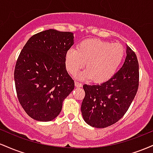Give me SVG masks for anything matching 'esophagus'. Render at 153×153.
<instances>
[{
  "mask_svg": "<svg viewBox=\"0 0 153 153\" xmlns=\"http://www.w3.org/2000/svg\"><path fill=\"white\" fill-rule=\"evenodd\" d=\"M75 85L76 86L77 88H80L82 86V84L80 83V82H79L78 81H75Z\"/></svg>",
  "mask_w": 153,
  "mask_h": 153,
  "instance_id": "esophagus-1",
  "label": "esophagus"
}]
</instances>
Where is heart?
Wrapping results in <instances>:
<instances>
[{"mask_svg": "<svg viewBox=\"0 0 153 153\" xmlns=\"http://www.w3.org/2000/svg\"><path fill=\"white\" fill-rule=\"evenodd\" d=\"M125 50L119 44L97 39L84 40L71 48L65 55V67L71 75H75L85 65L87 68L79 75L81 79H94L103 82L111 79L124 59Z\"/></svg>", "mask_w": 153, "mask_h": 153, "instance_id": "b5f03b06", "label": "heart"}]
</instances>
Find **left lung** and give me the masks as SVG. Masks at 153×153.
<instances>
[{"mask_svg": "<svg viewBox=\"0 0 153 153\" xmlns=\"http://www.w3.org/2000/svg\"><path fill=\"white\" fill-rule=\"evenodd\" d=\"M139 86V64L136 54L127 45V56L121 69L100 85H83L85 95L81 112L93 127L105 128L125 114Z\"/></svg>", "mask_w": 153, "mask_h": 153, "instance_id": "8db88e82", "label": "left lung"}]
</instances>
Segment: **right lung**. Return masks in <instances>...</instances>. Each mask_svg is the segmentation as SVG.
<instances>
[{"label": "right lung", "instance_id": "1", "mask_svg": "<svg viewBox=\"0 0 153 153\" xmlns=\"http://www.w3.org/2000/svg\"><path fill=\"white\" fill-rule=\"evenodd\" d=\"M73 38L68 31H41L28 40L19 54L14 71L17 96L26 113L35 120L55 119L64 99L74 89V80L65 67Z\"/></svg>", "mask_w": 153, "mask_h": 153}]
</instances>
